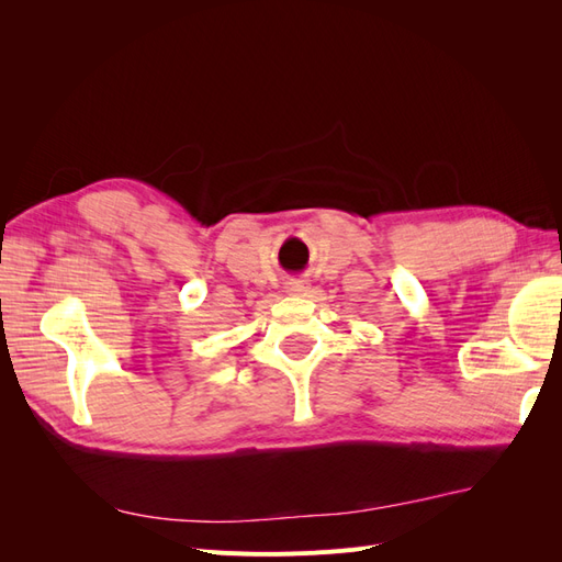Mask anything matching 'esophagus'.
Segmentation results:
<instances>
[{
  "mask_svg": "<svg viewBox=\"0 0 562 562\" xmlns=\"http://www.w3.org/2000/svg\"><path fill=\"white\" fill-rule=\"evenodd\" d=\"M307 291H310V281H304V279H293V281L285 283L288 295H304Z\"/></svg>",
  "mask_w": 562,
  "mask_h": 562,
  "instance_id": "obj_1",
  "label": "esophagus"
}]
</instances>
